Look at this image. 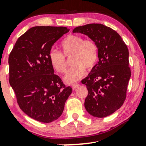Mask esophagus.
Returning <instances> with one entry per match:
<instances>
[{
  "mask_svg": "<svg viewBox=\"0 0 146 146\" xmlns=\"http://www.w3.org/2000/svg\"><path fill=\"white\" fill-rule=\"evenodd\" d=\"M80 86V84H73V85H72V88H73V90H75V89H76L77 88H78V87Z\"/></svg>",
  "mask_w": 146,
  "mask_h": 146,
  "instance_id": "obj_1",
  "label": "esophagus"
}]
</instances>
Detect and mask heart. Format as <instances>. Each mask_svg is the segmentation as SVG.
Here are the masks:
<instances>
[{"label":"heart","mask_w":146,"mask_h":146,"mask_svg":"<svg viewBox=\"0 0 146 146\" xmlns=\"http://www.w3.org/2000/svg\"><path fill=\"white\" fill-rule=\"evenodd\" d=\"M62 53L56 50L50 51L48 58L52 67L57 72L64 73L67 70L66 58H71L72 67L64 77L67 84H73L80 80L87 70H91L98 60V46L90 38L70 34L65 37L60 44Z\"/></svg>","instance_id":"obj_1"}]
</instances>
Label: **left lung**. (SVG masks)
<instances>
[{
	"mask_svg": "<svg viewBox=\"0 0 146 146\" xmlns=\"http://www.w3.org/2000/svg\"><path fill=\"white\" fill-rule=\"evenodd\" d=\"M73 32L88 36L98 46L99 62L82 81L88 92L85 108L93 117L108 116L123 105L126 98L131 76L128 48L118 33L104 25L80 26Z\"/></svg>",
	"mask_w": 146,
	"mask_h": 146,
	"instance_id": "8db88e82",
	"label": "left lung"
}]
</instances>
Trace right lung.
<instances>
[{"label":"right lung","instance_id":"obj_1","mask_svg":"<svg viewBox=\"0 0 146 146\" xmlns=\"http://www.w3.org/2000/svg\"><path fill=\"white\" fill-rule=\"evenodd\" d=\"M68 31L64 27H33L18 38L9 54V84L19 107L40 122L58 119L72 93L54 74L48 58L52 46Z\"/></svg>","mask_w":146,"mask_h":146}]
</instances>
